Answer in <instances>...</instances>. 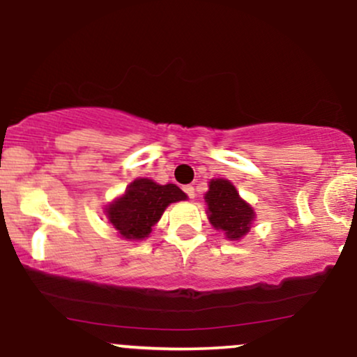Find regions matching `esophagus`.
Wrapping results in <instances>:
<instances>
[{"instance_id": "esophagus-1", "label": "esophagus", "mask_w": 357, "mask_h": 357, "mask_svg": "<svg viewBox=\"0 0 357 357\" xmlns=\"http://www.w3.org/2000/svg\"><path fill=\"white\" fill-rule=\"evenodd\" d=\"M184 192H186V195L190 196L191 199H195V196H196V192H195V188H192V186H184Z\"/></svg>"}]
</instances>
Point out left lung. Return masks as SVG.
I'll return each instance as SVG.
<instances>
[{
    "instance_id": "8db88e82",
    "label": "left lung",
    "mask_w": 357,
    "mask_h": 357,
    "mask_svg": "<svg viewBox=\"0 0 357 357\" xmlns=\"http://www.w3.org/2000/svg\"><path fill=\"white\" fill-rule=\"evenodd\" d=\"M206 215L215 230L223 231L228 240H241L252 228L255 210L238 195L228 179H211L204 195Z\"/></svg>"
}]
</instances>
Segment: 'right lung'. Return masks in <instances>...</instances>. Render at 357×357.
<instances>
[{
    "label": "right lung",
    "mask_w": 357,
    "mask_h": 357,
    "mask_svg": "<svg viewBox=\"0 0 357 357\" xmlns=\"http://www.w3.org/2000/svg\"><path fill=\"white\" fill-rule=\"evenodd\" d=\"M188 199L176 184H158L149 178L134 179L124 195L105 204L104 213L117 235L126 240H144L171 203Z\"/></svg>",
    "instance_id": "obj_1"
}]
</instances>
